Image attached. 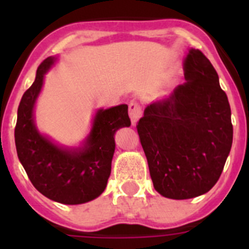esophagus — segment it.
I'll list each match as a JSON object with an SVG mask.
<instances>
[{
  "instance_id": "esophagus-1",
  "label": "esophagus",
  "mask_w": 249,
  "mask_h": 249,
  "mask_svg": "<svg viewBox=\"0 0 249 249\" xmlns=\"http://www.w3.org/2000/svg\"><path fill=\"white\" fill-rule=\"evenodd\" d=\"M129 108V117H131L132 123H136L138 121V118L141 117V113H142V108H141V105L137 101L132 100L128 105Z\"/></svg>"
}]
</instances>
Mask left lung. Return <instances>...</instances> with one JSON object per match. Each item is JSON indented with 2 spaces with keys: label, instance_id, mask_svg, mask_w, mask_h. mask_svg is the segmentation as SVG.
I'll return each instance as SVG.
<instances>
[{
  "label": "left lung",
  "instance_id": "left-lung-1",
  "mask_svg": "<svg viewBox=\"0 0 249 249\" xmlns=\"http://www.w3.org/2000/svg\"><path fill=\"white\" fill-rule=\"evenodd\" d=\"M184 77L168 97L147 106L136 126L155 190L172 199L208 192L221 177L233 141L227 94L199 50H190Z\"/></svg>",
  "mask_w": 249,
  "mask_h": 249
}]
</instances>
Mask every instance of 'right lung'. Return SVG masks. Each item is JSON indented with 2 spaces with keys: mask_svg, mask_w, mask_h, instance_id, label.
Listing matches in <instances>:
<instances>
[{
  "mask_svg": "<svg viewBox=\"0 0 249 249\" xmlns=\"http://www.w3.org/2000/svg\"><path fill=\"white\" fill-rule=\"evenodd\" d=\"M53 62V57L41 62L36 80L21 98L15 127L17 156L35 188L47 198L63 204L86 203L107 186L116 147L113 136L118 128L131 124L128 106L100 109L82 149L59 148L39 135L34 122V106L43 74Z\"/></svg>",
  "mask_w": 249,
  "mask_h": 249,
  "instance_id": "add662e5",
  "label": "right lung"
}]
</instances>
